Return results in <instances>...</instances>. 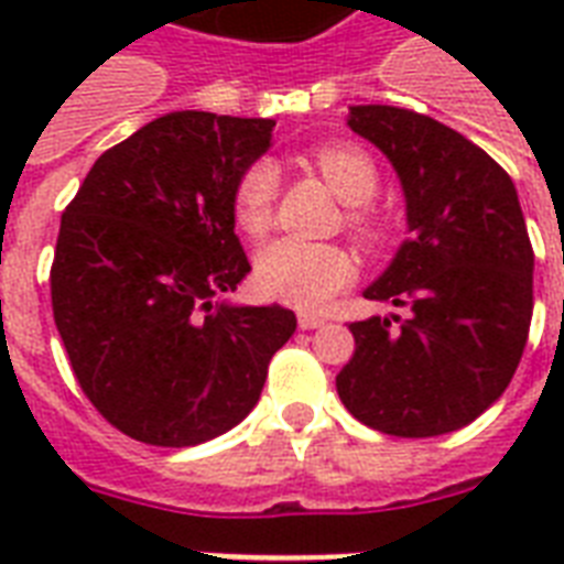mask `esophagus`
<instances>
[{"label": "esophagus", "instance_id": "obj_1", "mask_svg": "<svg viewBox=\"0 0 564 564\" xmlns=\"http://www.w3.org/2000/svg\"><path fill=\"white\" fill-rule=\"evenodd\" d=\"M299 327L301 330H316V327H325V318L316 316V313H299Z\"/></svg>", "mask_w": 564, "mask_h": 564}]
</instances>
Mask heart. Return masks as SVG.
<instances>
[{
  "label": "heart",
  "mask_w": 564,
  "mask_h": 564,
  "mask_svg": "<svg viewBox=\"0 0 564 564\" xmlns=\"http://www.w3.org/2000/svg\"><path fill=\"white\" fill-rule=\"evenodd\" d=\"M313 163L345 204H351L348 228L362 246L377 248L386 239V225L366 207L377 195L380 175L369 152L354 143H327L313 152ZM281 189V172L269 158L248 163L234 184V219L248 237H263L274 219V202ZM357 274L354 257L339 246L274 239L260 248L254 263L257 290L274 301L301 310L325 307L336 292Z\"/></svg>",
  "instance_id": "heart-1"
}]
</instances>
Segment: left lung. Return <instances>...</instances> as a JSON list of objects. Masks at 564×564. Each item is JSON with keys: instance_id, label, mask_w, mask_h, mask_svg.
<instances>
[{"instance_id": "left-lung-1", "label": "left lung", "mask_w": 564, "mask_h": 564, "mask_svg": "<svg viewBox=\"0 0 564 564\" xmlns=\"http://www.w3.org/2000/svg\"><path fill=\"white\" fill-rule=\"evenodd\" d=\"M351 131L392 161L412 237L369 290L403 316L354 322L336 375L369 427L427 438L471 424L516 375L533 318V246L516 184L480 145L436 119L357 105Z\"/></svg>"}]
</instances>
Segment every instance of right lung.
<instances>
[{"instance_id": "obj_1", "label": "right lung", "mask_w": 564, "mask_h": 564, "mask_svg": "<svg viewBox=\"0 0 564 564\" xmlns=\"http://www.w3.org/2000/svg\"><path fill=\"white\" fill-rule=\"evenodd\" d=\"M272 128L166 113L101 154L61 216L57 334L82 392L137 442L189 447L237 427L295 334L292 310L219 301L251 272L234 184Z\"/></svg>"}]
</instances>
